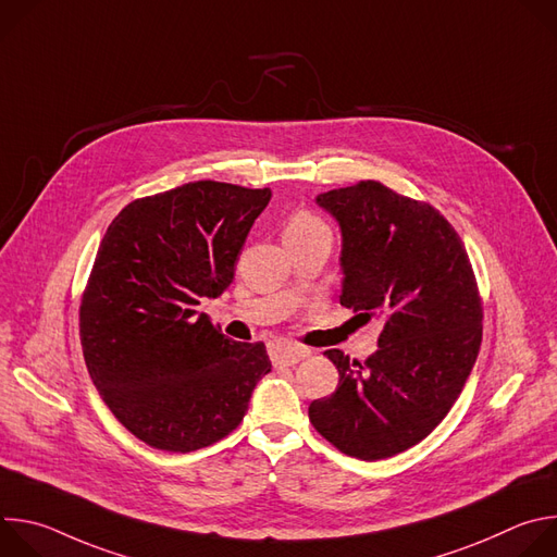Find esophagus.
<instances>
[{
  "mask_svg": "<svg viewBox=\"0 0 557 557\" xmlns=\"http://www.w3.org/2000/svg\"><path fill=\"white\" fill-rule=\"evenodd\" d=\"M310 355L308 348H301L297 344H286V342H277L271 346V361L275 366H295L301 359H306Z\"/></svg>",
  "mask_w": 557,
  "mask_h": 557,
  "instance_id": "obj_1",
  "label": "esophagus"
}]
</instances>
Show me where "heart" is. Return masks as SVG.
<instances>
[{"instance_id":"b5f03b06","label":"heart","mask_w":557,"mask_h":557,"mask_svg":"<svg viewBox=\"0 0 557 557\" xmlns=\"http://www.w3.org/2000/svg\"><path fill=\"white\" fill-rule=\"evenodd\" d=\"M312 233H331V228L322 218H317L314 213H308V211L295 213L284 228V235H312Z\"/></svg>"}]
</instances>
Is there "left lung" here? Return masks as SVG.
<instances>
[{"label": "left lung", "instance_id": "left-lung-1", "mask_svg": "<svg viewBox=\"0 0 557 557\" xmlns=\"http://www.w3.org/2000/svg\"><path fill=\"white\" fill-rule=\"evenodd\" d=\"M342 228V306L383 324L363 363L324 355L339 385L308 408L339 451L381 460L421 443L449 412L479 357L483 304L454 226L376 181L317 196Z\"/></svg>", "mask_w": 557, "mask_h": 557}]
</instances>
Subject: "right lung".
Here are the masks:
<instances>
[{
	"instance_id": "obj_1",
	"label": "right lung",
	"mask_w": 557,
	"mask_h": 557,
	"mask_svg": "<svg viewBox=\"0 0 557 557\" xmlns=\"http://www.w3.org/2000/svg\"><path fill=\"white\" fill-rule=\"evenodd\" d=\"M269 200L271 189L187 183L129 202L103 235L78 333L101 399L149 447L218 443L271 372L262 342H231L196 310L233 282Z\"/></svg>"
}]
</instances>
